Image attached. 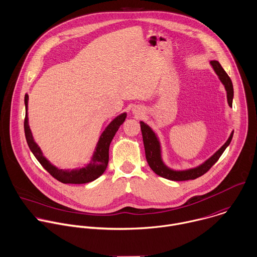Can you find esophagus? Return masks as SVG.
I'll list each match as a JSON object with an SVG mask.
<instances>
[{
    "label": "esophagus",
    "mask_w": 257,
    "mask_h": 257,
    "mask_svg": "<svg viewBox=\"0 0 257 257\" xmlns=\"http://www.w3.org/2000/svg\"><path fill=\"white\" fill-rule=\"evenodd\" d=\"M132 113H133L134 115H136V116H139V115L142 114V109H141L140 107H138V106H135V107L132 109Z\"/></svg>",
    "instance_id": "esophagus-1"
}]
</instances>
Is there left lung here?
<instances>
[{"label": "left lung", "mask_w": 257, "mask_h": 257, "mask_svg": "<svg viewBox=\"0 0 257 257\" xmlns=\"http://www.w3.org/2000/svg\"><path fill=\"white\" fill-rule=\"evenodd\" d=\"M210 64L216 74L218 75L220 81L224 85V88L226 90L227 94V102L230 107H232V102H233V97H234V91H233V83L231 81V78L229 75L226 73L224 68L221 66V64L216 61H210ZM140 127H141V132H142V137H143V144H144V149H145V156L146 160L150 166V168L153 170V172L166 180L169 181H189V180H195L204 174H206L208 170L218 161L222 153L225 151V149L229 146L234 131L231 132L229 138L227 141L208 159H206L204 162L201 164L191 167V168H186V169H176L168 166L164 159H163V153H162V145L161 141L157 135V133L145 122L140 121Z\"/></svg>", "instance_id": "1"}]
</instances>
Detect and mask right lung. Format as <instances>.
<instances>
[{
  "label": "right lung",
  "instance_id": "add662e5",
  "mask_svg": "<svg viewBox=\"0 0 257 257\" xmlns=\"http://www.w3.org/2000/svg\"><path fill=\"white\" fill-rule=\"evenodd\" d=\"M28 95L25 96L24 102H25V109H26V115L24 120V131H25V137L28 143V146L36 159L40 162V164L47 170V172L57 181L63 184H87L91 183L98 178H100L104 173L108 166L109 161V147L110 144L118 131L119 127L123 124L127 117V113L124 112L120 115H118L116 118H114L110 124L105 128V130L102 132L101 136L99 137V140L97 142V145L95 147V150L93 151L91 155V161L88 163H84L83 166L75 167V168H65L61 169L57 166L53 165L44 155L41 150V148L38 146V144L35 142L33 134L31 132L30 126H29V119H28Z\"/></svg>",
  "mask_w": 257,
  "mask_h": 257
}]
</instances>
